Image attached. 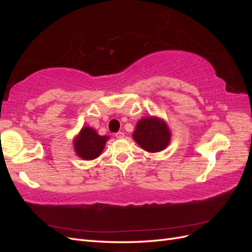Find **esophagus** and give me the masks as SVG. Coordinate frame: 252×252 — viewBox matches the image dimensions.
<instances>
[{
  "instance_id": "esophagus-1",
  "label": "esophagus",
  "mask_w": 252,
  "mask_h": 252,
  "mask_svg": "<svg viewBox=\"0 0 252 252\" xmlns=\"http://www.w3.org/2000/svg\"><path fill=\"white\" fill-rule=\"evenodd\" d=\"M124 136H125V134H124V132H122V131H119V132H117V133H116V138H117V139H119V140L123 139Z\"/></svg>"
}]
</instances>
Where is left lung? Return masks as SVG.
<instances>
[{
    "label": "left lung",
    "mask_w": 252,
    "mask_h": 252,
    "mask_svg": "<svg viewBox=\"0 0 252 252\" xmlns=\"http://www.w3.org/2000/svg\"><path fill=\"white\" fill-rule=\"evenodd\" d=\"M170 130L165 121L156 117L141 119L132 134L133 140L148 152L165 149L170 142Z\"/></svg>",
    "instance_id": "left-lung-1"
}]
</instances>
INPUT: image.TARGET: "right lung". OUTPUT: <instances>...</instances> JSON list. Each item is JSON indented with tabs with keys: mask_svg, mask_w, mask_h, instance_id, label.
<instances>
[{
	"mask_svg": "<svg viewBox=\"0 0 252 252\" xmlns=\"http://www.w3.org/2000/svg\"><path fill=\"white\" fill-rule=\"evenodd\" d=\"M108 139L107 135H98L91 127H83L73 141L74 150L81 158L89 161L102 154Z\"/></svg>",
	"mask_w": 252,
	"mask_h": 252,
	"instance_id": "obj_1",
	"label": "right lung"
}]
</instances>
